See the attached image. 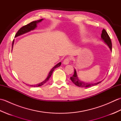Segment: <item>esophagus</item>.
Instances as JSON below:
<instances>
[{"label": "esophagus", "instance_id": "esophagus-1", "mask_svg": "<svg viewBox=\"0 0 121 121\" xmlns=\"http://www.w3.org/2000/svg\"><path fill=\"white\" fill-rule=\"evenodd\" d=\"M70 59L69 58H67L65 59V60H64L63 62V63L64 64V65H68V64L69 63V62H70Z\"/></svg>", "mask_w": 121, "mask_h": 121}]
</instances>
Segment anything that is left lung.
Here are the masks:
<instances>
[{
	"label": "left lung",
	"instance_id": "obj_1",
	"mask_svg": "<svg viewBox=\"0 0 121 121\" xmlns=\"http://www.w3.org/2000/svg\"><path fill=\"white\" fill-rule=\"evenodd\" d=\"M101 39L104 41V43L108 46L109 48H110V50L112 51V43L111 40L110 38L109 37V35L108 34L106 30L104 29H103L102 31V33L101 35ZM71 80L72 81L73 83L76 85L77 86L80 87H91L97 85L100 83H101L102 81H100L99 82H97L96 83H85L83 81H81L78 78V75H77L76 71L75 69H74V74L72 76H71L70 78Z\"/></svg>",
	"mask_w": 121,
	"mask_h": 121
}]
</instances>
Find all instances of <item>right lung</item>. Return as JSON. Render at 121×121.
Listing matches in <instances>:
<instances>
[{
    "label": "right lung",
    "instance_id": "right-lung-1",
    "mask_svg": "<svg viewBox=\"0 0 121 121\" xmlns=\"http://www.w3.org/2000/svg\"><path fill=\"white\" fill-rule=\"evenodd\" d=\"M43 19H40L39 20H37V21H33L32 22H30V23L26 25H25V26L22 27L21 29H20L19 30H18L17 32L16 33V34L15 35V37H17V36H19L23 35L24 34H25V33H26L27 32H30V30H34V29H35L37 27V25L38 23H39L40 22H42ZM14 40H13V42H12V48H13V46L14 44ZM61 65V62H59L58 64H56V65H55L53 66V67L51 69L50 71L49 72L48 75L47 77V78H46L44 81L43 82H41V83L36 84V85H30V86H32V87H39V86H42L44 84H45L46 82H47L48 80L51 77V75H52L53 71L55 70V69L56 68L59 67V66H60Z\"/></svg>",
    "mask_w": 121,
    "mask_h": 121
}]
</instances>
